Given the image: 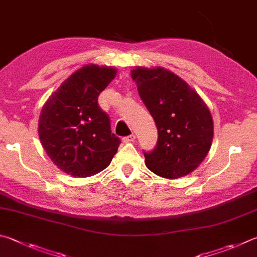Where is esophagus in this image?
Masks as SVG:
<instances>
[{
    "label": "esophagus",
    "mask_w": 257,
    "mask_h": 257,
    "mask_svg": "<svg viewBox=\"0 0 257 257\" xmlns=\"http://www.w3.org/2000/svg\"><path fill=\"white\" fill-rule=\"evenodd\" d=\"M135 139H136V136H135V135L133 134V135H129V136H125V137H123L122 138V142L124 143V144H127V143H133Z\"/></svg>",
    "instance_id": "obj_1"
}]
</instances>
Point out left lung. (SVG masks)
Masks as SVG:
<instances>
[{"label": "left lung", "mask_w": 257, "mask_h": 257, "mask_svg": "<svg viewBox=\"0 0 257 257\" xmlns=\"http://www.w3.org/2000/svg\"><path fill=\"white\" fill-rule=\"evenodd\" d=\"M132 77L158 133L155 148L144 151L147 167L166 179L191 173L211 147L213 122L207 105L183 80L164 68L137 67Z\"/></svg>", "instance_id": "left-lung-1"}]
</instances>
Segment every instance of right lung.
<instances>
[{"mask_svg":"<svg viewBox=\"0 0 257 257\" xmlns=\"http://www.w3.org/2000/svg\"><path fill=\"white\" fill-rule=\"evenodd\" d=\"M115 73L112 67L86 65L72 74L41 110V144L65 173L78 177L100 173L118 151L121 141L111 133L110 116L97 102Z\"/></svg>","mask_w":257,"mask_h":257,"instance_id":"obj_1","label":"right lung"}]
</instances>
